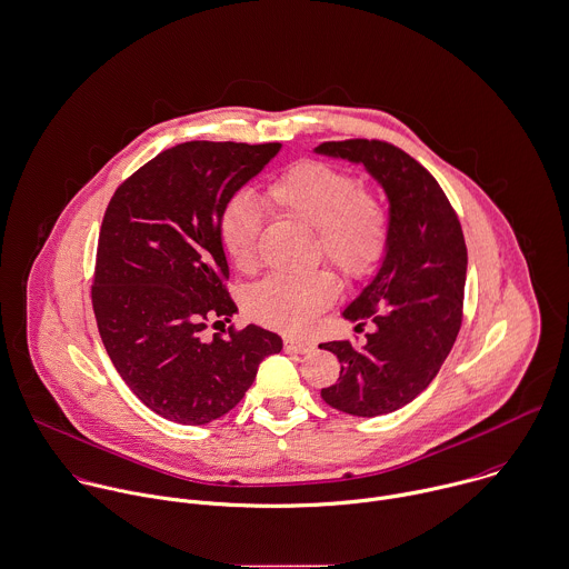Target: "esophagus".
<instances>
[{"mask_svg": "<svg viewBox=\"0 0 569 569\" xmlns=\"http://www.w3.org/2000/svg\"><path fill=\"white\" fill-rule=\"evenodd\" d=\"M284 351L293 353V356H307L313 351V345L302 342V340H284Z\"/></svg>", "mask_w": 569, "mask_h": 569, "instance_id": "obj_1", "label": "esophagus"}]
</instances>
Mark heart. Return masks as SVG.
<instances>
[{
    "label": "heart",
    "instance_id": "obj_1",
    "mask_svg": "<svg viewBox=\"0 0 569 569\" xmlns=\"http://www.w3.org/2000/svg\"><path fill=\"white\" fill-rule=\"evenodd\" d=\"M269 202L287 218L316 229L318 249L349 276L376 267L388 240V218L378 198L360 190L358 181L329 163L300 161L267 188ZM260 213L247 193L229 198L220 213V242L238 269L256 262ZM338 296L336 276L316 269L302 276L273 273L249 289V313L280 331H305Z\"/></svg>",
    "mask_w": 569,
    "mask_h": 569
}]
</instances>
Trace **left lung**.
Here are the masks:
<instances>
[{
	"label": "left lung",
	"instance_id": "1",
	"mask_svg": "<svg viewBox=\"0 0 569 569\" xmlns=\"http://www.w3.org/2000/svg\"><path fill=\"white\" fill-rule=\"evenodd\" d=\"M316 154L345 159L378 181L388 198V240L378 273L342 311L371 320L367 342H327L340 378L322 399L356 417L399 410L421 395L448 358L459 327L468 251L455 209L432 174L383 141H329Z\"/></svg>",
	"mask_w": 569,
	"mask_h": 569
}]
</instances>
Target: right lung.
I'll use <instances>...</instances> for the list:
<instances>
[{
  "instance_id": "1",
  "label": "right lung",
  "mask_w": 569,
  "mask_h": 569,
  "mask_svg": "<svg viewBox=\"0 0 569 569\" xmlns=\"http://www.w3.org/2000/svg\"><path fill=\"white\" fill-rule=\"evenodd\" d=\"M280 143L174 146L114 191L99 231L92 309L128 388L163 419L202 426L229 412L282 338L249 325L207 338L233 316L220 213Z\"/></svg>"
}]
</instances>
